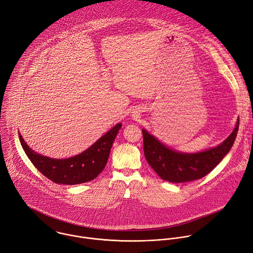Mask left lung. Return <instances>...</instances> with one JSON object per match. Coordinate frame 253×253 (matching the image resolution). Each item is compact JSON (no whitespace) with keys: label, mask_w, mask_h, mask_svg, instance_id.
Returning a JSON list of instances; mask_svg holds the SVG:
<instances>
[{"label":"left lung","mask_w":253,"mask_h":253,"mask_svg":"<svg viewBox=\"0 0 253 253\" xmlns=\"http://www.w3.org/2000/svg\"><path fill=\"white\" fill-rule=\"evenodd\" d=\"M239 120L232 133L217 147L204 152L187 154L166 147L153 135L142 129L144 155L152 169L162 180L185 183L199 180L211 172L230 151L237 135Z\"/></svg>","instance_id":"1"}]
</instances>
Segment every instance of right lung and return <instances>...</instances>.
<instances>
[{
	"mask_svg": "<svg viewBox=\"0 0 253 253\" xmlns=\"http://www.w3.org/2000/svg\"><path fill=\"white\" fill-rule=\"evenodd\" d=\"M121 127L122 124L118 123L87 150L68 159L42 156L27 145L21 134L19 138L28 158L44 177L55 184L78 185L92 181L102 172Z\"/></svg>",
	"mask_w": 253,
	"mask_h": 253,
	"instance_id": "add662e5",
	"label": "right lung"
}]
</instances>
